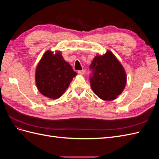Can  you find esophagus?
I'll list each match as a JSON object with an SVG mask.
<instances>
[{
    "label": "esophagus",
    "mask_w": 159,
    "mask_h": 159,
    "mask_svg": "<svg viewBox=\"0 0 159 159\" xmlns=\"http://www.w3.org/2000/svg\"><path fill=\"white\" fill-rule=\"evenodd\" d=\"M85 73V70H79L78 71V74L80 75H84Z\"/></svg>",
    "instance_id": "obj_1"
}]
</instances>
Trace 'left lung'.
Masks as SVG:
<instances>
[{
  "label": "left lung",
  "mask_w": 159,
  "mask_h": 159,
  "mask_svg": "<svg viewBox=\"0 0 159 159\" xmlns=\"http://www.w3.org/2000/svg\"><path fill=\"white\" fill-rule=\"evenodd\" d=\"M89 69L92 72L89 78L91 89L100 99L113 100L122 93L127 82L126 73L111 52L96 56Z\"/></svg>",
  "instance_id": "left-lung-1"
}]
</instances>
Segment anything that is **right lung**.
<instances>
[{"instance_id":"add662e5","label":"right lung","mask_w":159,"mask_h":159,"mask_svg":"<svg viewBox=\"0 0 159 159\" xmlns=\"http://www.w3.org/2000/svg\"><path fill=\"white\" fill-rule=\"evenodd\" d=\"M36 84L40 92L47 98H60L77 73L66 61L60 52L46 51L38 63L35 74Z\"/></svg>"}]
</instances>
